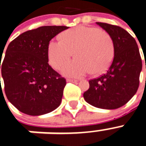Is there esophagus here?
<instances>
[{
	"label": "esophagus",
	"instance_id": "esophagus-1",
	"mask_svg": "<svg viewBox=\"0 0 146 146\" xmlns=\"http://www.w3.org/2000/svg\"><path fill=\"white\" fill-rule=\"evenodd\" d=\"M67 81L68 82H72V83H75L78 81L77 79H74V78H68L67 79Z\"/></svg>",
	"mask_w": 146,
	"mask_h": 146
}]
</instances>
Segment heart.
Here are the masks:
<instances>
[{
	"mask_svg": "<svg viewBox=\"0 0 146 146\" xmlns=\"http://www.w3.org/2000/svg\"><path fill=\"white\" fill-rule=\"evenodd\" d=\"M59 39L48 42L47 57L51 66L59 69L73 53L76 58L62 68L65 75L81 76L90 72L92 76H99L107 72L113 62V42L104 30L78 26L61 33Z\"/></svg>",
	"mask_w": 146,
	"mask_h": 146,
	"instance_id": "heart-1",
	"label": "heart"
}]
</instances>
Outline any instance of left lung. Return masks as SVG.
Instances as JSON below:
<instances>
[{
    "label": "left lung",
    "instance_id": "8db88e82",
    "mask_svg": "<svg viewBox=\"0 0 146 146\" xmlns=\"http://www.w3.org/2000/svg\"><path fill=\"white\" fill-rule=\"evenodd\" d=\"M108 33L114 46V57L106 74L89 81L84 98L101 109L121 107L135 95L139 85L142 58L135 39L122 27L97 22Z\"/></svg>",
    "mask_w": 146,
    "mask_h": 146
}]
</instances>
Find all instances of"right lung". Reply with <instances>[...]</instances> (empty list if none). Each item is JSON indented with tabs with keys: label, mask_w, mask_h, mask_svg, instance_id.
Returning <instances> with one entry per match:
<instances>
[{
	"label": "right lung",
	"mask_w": 146,
	"mask_h": 146,
	"mask_svg": "<svg viewBox=\"0 0 146 146\" xmlns=\"http://www.w3.org/2000/svg\"><path fill=\"white\" fill-rule=\"evenodd\" d=\"M68 28L44 26L23 33L10 42L1 65V59L7 98L23 113L42 115L60 105L66 80L48 65L47 46Z\"/></svg>",
	"instance_id": "add662e5"
}]
</instances>
